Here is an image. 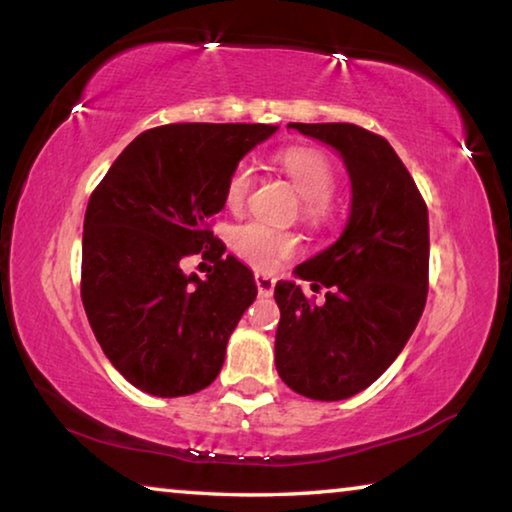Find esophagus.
<instances>
[{"instance_id": "34e87169", "label": "esophagus", "mask_w": 512, "mask_h": 512, "mask_svg": "<svg viewBox=\"0 0 512 512\" xmlns=\"http://www.w3.org/2000/svg\"><path fill=\"white\" fill-rule=\"evenodd\" d=\"M255 284H257L259 296H271L273 289H275L273 277L271 275H264V273H255Z\"/></svg>"}]
</instances>
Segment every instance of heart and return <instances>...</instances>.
Masks as SVG:
<instances>
[{
    "label": "heart",
    "mask_w": 512,
    "mask_h": 512,
    "mask_svg": "<svg viewBox=\"0 0 512 512\" xmlns=\"http://www.w3.org/2000/svg\"><path fill=\"white\" fill-rule=\"evenodd\" d=\"M277 167L284 171L293 187L302 196V216L309 223H320L329 212V198L336 189V171L327 155L305 146H293L277 155ZM255 171L248 162H239L232 169L228 185H225V203L230 207H241L253 192ZM232 250L241 262L257 268V271H271L284 257L296 253L298 241L291 232L268 228L266 223L250 221L237 225L230 235Z\"/></svg>",
    "instance_id": "obj_1"
}]
</instances>
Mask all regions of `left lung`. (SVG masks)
<instances>
[{
	"label": "left lung",
	"instance_id": "8db88e82",
	"mask_svg": "<svg viewBox=\"0 0 512 512\" xmlns=\"http://www.w3.org/2000/svg\"><path fill=\"white\" fill-rule=\"evenodd\" d=\"M341 153L352 210L336 244L277 282L275 368L291 391L336 402L368 388L397 359L429 289V214L409 169L384 137L354 124H289Z\"/></svg>",
	"mask_w": 512,
	"mask_h": 512
}]
</instances>
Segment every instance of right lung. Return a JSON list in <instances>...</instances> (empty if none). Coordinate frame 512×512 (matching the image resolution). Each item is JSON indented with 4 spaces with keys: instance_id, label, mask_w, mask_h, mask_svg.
<instances>
[{
    "instance_id": "add662e5",
    "label": "right lung",
    "mask_w": 512,
    "mask_h": 512,
    "mask_svg": "<svg viewBox=\"0 0 512 512\" xmlns=\"http://www.w3.org/2000/svg\"><path fill=\"white\" fill-rule=\"evenodd\" d=\"M268 124H167L137 135L94 189L83 223L81 298L101 350L124 379L155 397L203 391L257 296L250 268L210 221L244 155ZM198 254L205 281L185 276Z\"/></svg>"
}]
</instances>
